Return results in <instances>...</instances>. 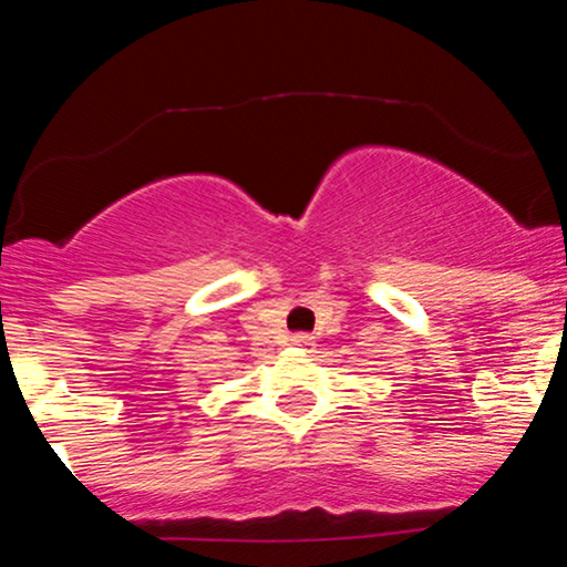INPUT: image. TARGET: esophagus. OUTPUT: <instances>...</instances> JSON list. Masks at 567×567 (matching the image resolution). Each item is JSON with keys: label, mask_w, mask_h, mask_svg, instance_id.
<instances>
[{"label": "esophagus", "mask_w": 567, "mask_h": 567, "mask_svg": "<svg viewBox=\"0 0 567 567\" xmlns=\"http://www.w3.org/2000/svg\"><path fill=\"white\" fill-rule=\"evenodd\" d=\"M290 341H292V347H301V349H309V347H315V343H311V336H306V333H298V336H292Z\"/></svg>", "instance_id": "obj_1"}]
</instances>
